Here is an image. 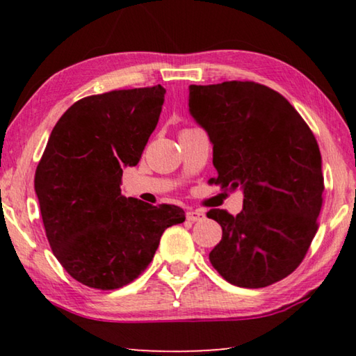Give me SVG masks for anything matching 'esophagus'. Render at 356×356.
Masks as SVG:
<instances>
[{
	"mask_svg": "<svg viewBox=\"0 0 356 356\" xmlns=\"http://www.w3.org/2000/svg\"><path fill=\"white\" fill-rule=\"evenodd\" d=\"M186 220L191 222L201 221V220H204V213L201 212V210H188V212H186Z\"/></svg>",
	"mask_w": 356,
	"mask_h": 356,
	"instance_id": "obj_1",
	"label": "esophagus"
}]
</instances>
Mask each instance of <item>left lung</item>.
I'll return each instance as SVG.
<instances>
[{"instance_id":"left-lung-1","label":"left lung","mask_w":356,"mask_h":356,"mask_svg":"<svg viewBox=\"0 0 356 356\" xmlns=\"http://www.w3.org/2000/svg\"><path fill=\"white\" fill-rule=\"evenodd\" d=\"M188 110L207 131L218 176L210 182L243 193L232 216L213 209L222 237L210 251L227 282L257 289L286 278L303 261L322 207V156L297 110L252 81L188 88Z\"/></svg>"}]
</instances>
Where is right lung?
I'll return each instance as SVG.
<instances>
[{
  "instance_id": "1",
  "label": "right lung",
  "mask_w": 356,
  "mask_h": 356,
  "mask_svg": "<svg viewBox=\"0 0 356 356\" xmlns=\"http://www.w3.org/2000/svg\"><path fill=\"white\" fill-rule=\"evenodd\" d=\"M166 89H122L75 102L51 130L34 188L53 254L72 278L100 291L138 278L177 206L120 195L122 170L136 166L159 122Z\"/></svg>"
}]
</instances>
